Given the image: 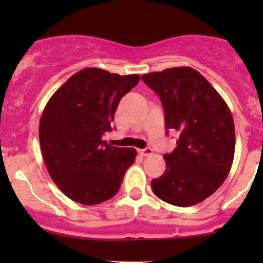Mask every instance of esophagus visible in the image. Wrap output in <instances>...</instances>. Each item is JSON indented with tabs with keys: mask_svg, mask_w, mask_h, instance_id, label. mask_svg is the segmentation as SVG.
Masks as SVG:
<instances>
[{
	"mask_svg": "<svg viewBox=\"0 0 263 263\" xmlns=\"http://www.w3.org/2000/svg\"><path fill=\"white\" fill-rule=\"evenodd\" d=\"M139 154H141L142 156H150V155H153V148H150V147L140 148Z\"/></svg>",
	"mask_w": 263,
	"mask_h": 263,
	"instance_id": "1",
	"label": "esophagus"
}]
</instances>
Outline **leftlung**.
<instances>
[{
    "instance_id": "left-lung-1",
    "label": "left lung",
    "mask_w": 263,
    "mask_h": 263,
    "mask_svg": "<svg viewBox=\"0 0 263 263\" xmlns=\"http://www.w3.org/2000/svg\"><path fill=\"white\" fill-rule=\"evenodd\" d=\"M141 79L160 97L166 132H177V147L165 154V172L151 181L160 200L174 206L196 205L225 181L235 150L229 107L198 71L166 68Z\"/></svg>"
}]
</instances>
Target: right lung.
Here are the masks:
<instances>
[{
	"instance_id": "right-lung-1",
	"label": "right lung",
	"mask_w": 263,
	"mask_h": 263,
	"mask_svg": "<svg viewBox=\"0 0 263 263\" xmlns=\"http://www.w3.org/2000/svg\"><path fill=\"white\" fill-rule=\"evenodd\" d=\"M140 75L121 76L89 67L71 76L47 103L39 141L50 178L72 201L97 205L118 192L136 150L103 141L122 97Z\"/></svg>"
}]
</instances>
